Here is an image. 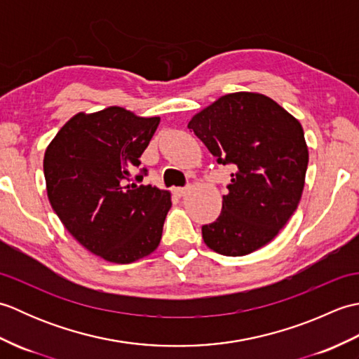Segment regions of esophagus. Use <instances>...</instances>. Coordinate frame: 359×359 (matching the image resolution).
I'll return each mask as SVG.
<instances>
[{"label": "esophagus", "mask_w": 359, "mask_h": 359, "mask_svg": "<svg viewBox=\"0 0 359 359\" xmlns=\"http://www.w3.org/2000/svg\"><path fill=\"white\" fill-rule=\"evenodd\" d=\"M189 191V187H184V188H175V194H177L179 197H184L187 196Z\"/></svg>", "instance_id": "34e87169"}]
</instances>
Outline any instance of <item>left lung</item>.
<instances>
[{
	"instance_id": "left-lung-1",
	"label": "left lung",
	"mask_w": 359,
	"mask_h": 359,
	"mask_svg": "<svg viewBox=\"0 0 359 359\" xmlns=\"http://www.w3.org/2000/svg\"><path fill=\"white\" fill-rule=\"evenodd\" d=\"M220 165H233L222 211L202 226L207 245L224 256H245L276 238L301 201L309 148L292 114L257 93L220 97L189 120Z\"/></svg>"
}]
</instances>
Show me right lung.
<instances>
[{
    "mask_svg": "<svg viewBox=\"0 0 359 359\" xmlns=\"http://www.w3.org/2000/svg\"><path fill=\"white\" fill-rule=\"evenodd\" d=\"M160 123L118 106L79 112L46 148L43 168L53 211L90 253L114 264L151 255L162 239L171 194L133 180Z\"/></svg>",
    "mask_w": 359,
    "mask_h": 359,
    "instance_id": "add662e5",
    "label": "right lung"
}]
</instances>
